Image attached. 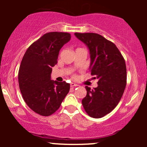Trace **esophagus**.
<instances>
[{"instance_id": "1", "label": "esophagus", "mask_w": 147, "mask_h": 147, "mask_svg": "<svg viewBox=\"0 0 147 147\" xmlns=\"http://www.w3.org/2000/svg\"><path fill=\"white\" fill-rule=\"evenodd\" d=\"M78 84H75V83H71L70 84V86L71 87H75V86H78Z\"/></svg>"}]
</instances>
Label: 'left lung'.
Wrapping results in <instances>:
<instances>
[{
  "instance_id": "obj_1",
  "label": "left lung",
  "mask_w": 147,
  "mask_h": 147,
  "mask_svg": "<svg viewBox=\"0 0 147 147\" xmlns=\"http://www.w3.org/2000/svg\"><path fill=\"white\" fill-rule=\"evenodd\" d=\"M75 35L88 48L91 75L98 79L97 88L86 86L87 94L82 104L89 116L101 118L113 110L122 98L126 85L125 60L116 45L102 35L78 32Z\"/></svg>"
}]
</instances>
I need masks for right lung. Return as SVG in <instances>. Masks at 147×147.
Instances as JSON below:
<instances>
[{"label":"right lung","instance_id":"right-lung-1","mask_svg":"<svg viewBox=\"0 0 147 147\" xmlns=\"http://www.w3.org/2000/svg\"><path fill=\"white\" fill-rule=\"evenodd\" d=\"M70 38L67 32L45 34L28 48L21 61L18 77L20 90L27 105L40 115L56 112L70 90V84L51 80V72L60 49Z\"/></svg>","mask_w":147,"mask_h":147}]
</instances>
